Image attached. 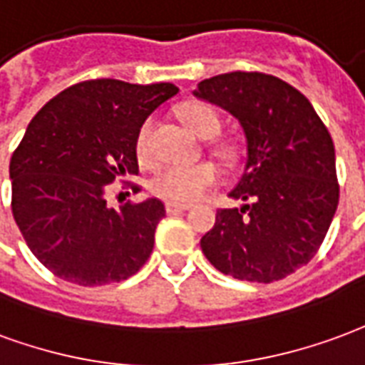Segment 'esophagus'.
Masks as SVG:
<instances>
[{
    "label": "esophagus",
    "instance_id": "obj_1",
    "mask_svg": "<svg viewBox=\"0 0 365 365\" xmlns=\"http://www.w3.org/2000/svg\"><path fill=\"white\" fill-rule=\"evenodd\" d=\"M188 208H190L188 204H177V202H167V204H165L167 214H179V212H186Z\"/></svg>",
    "mask_w": 365,
    "mask_h": 365
}]
</instances>
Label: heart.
<instances>
[{"instance_id":"obj_1","label":"heart","mask_w":365,"mask_h":365,"mask_svg":"<svg viewBox=\"0 0 365 365\" xmlns=\"http://www.w3.org/2000/svg\"><path fill=\"white\" fill-rule=\"evenodd\" d=\"M180 118L194 134L202 138H210L220 130V116L212 106L204 103L186 105L180 110ZM151 132H153V122L145 120L135 135V155L142 165H150L153 161ZM222 151L227 153L225 148ZM217 182H220V169L210 161H200L194 165H163L150 179V190L167 202L190 204L200 200Z\"/></svg>"}]
</instances>
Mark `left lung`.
<instances>
[{
	"label": "left lung",
	"instance_id": "1",
	"mask_svg": "<svg viewBox=\"0 0 365 365\" xmlns=\"http://www.w3.org/2000/svg\"><path fill=\"white\" fill-rule=\"evenodd\" d=\"M194 95L230 110L247 140L245 173L230 194L247 204L217 210L202 252L237 280H282L317 255L339 206L331 134L309 98L268 73H222Z\"/></svg>",
	"mask_w": 365,
	"mask_h": 365
}]
</instances>
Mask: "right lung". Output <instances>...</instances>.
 <instances>
[{"mask_svg":"<svg viewBox=\"0 0 365 365\" xmlns=\"http://www.w3.org/2000/svg\"><path fill=\"white\" fill-rule=\"evenodd\" d=\"M177 91L173 83L89 79L58 93L31 120L9 163L11 210L29 249L54 276L105 286L150 259L165 204L128 200L114 210L106 188L138 175V130Z\"/></svg>","mask_w":365,"mask_h":365,"instance_id":"1","label":"right lung"}]
</instances>
